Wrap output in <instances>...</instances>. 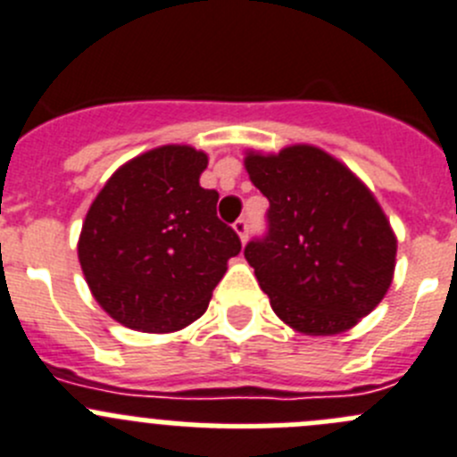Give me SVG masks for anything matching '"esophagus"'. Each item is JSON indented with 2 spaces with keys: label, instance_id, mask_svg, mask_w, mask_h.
<instances>
[{
  "label": "esophagus",
  "instance_id": "34e87169",
  "mask_svg": "<svg viewBox=\"0 0 457 457\" xmlns=\"http://www.w3.org/2000/svg\"><path fill=\"white\" fill-rule=\"evenodd\" d=\"M233 228H236V233L240 236V240L246 242V237H249V220H246V217H240V220H236Z\"/></svg>",
  "mask_w": 457,
  "mask_h": 457
}]
</instances>
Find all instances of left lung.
<instances>
[{"instance_id":"1","label":"left lung","mask_w":457,"mask_h":457,"mask_svg":"<svg viewBox=\"0 0 457 457\" xmlns=\"http://www.w3.org/2000/svg\"><path fill=\"white\" fill-rule=\"evenodd\" d=\"M269 199L267 231L245 246L273 312L305 334H337L370 314L393 280L395 240L370 190L312 145L249 154Z\"/></svg>"}]
</instances>
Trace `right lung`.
<instances>
[{"instance_id": "1", "label": "right lung", "mask_w": 457, "mask_h": 457, "mask_svg": "<svg viewBox=\"0 0 457 457\" xmlns=\"http://www.w3.org/2000/svg\"><path fill=\"white\" fill-rule=\"evenodd\" d=\"M208 159L163 145L112 175L82 224L78 258L91 294L125 328L175 332L206 312L240 236L199 186Z\"/></svg>"}]
</instances>
